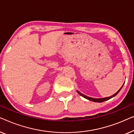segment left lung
<instances>
[{
	"label": "left lung",
	"instance_id": "1",
	"mask_svg": "<svg viewBox=\"0 0 134 134\" xmlns=\"http://www.w3.org/2000/svg\"><path fill=\"white\" fill-rule=\"evenodd\" d=\"M123 85H124V84H123ZM123 85L122 86V87H121V88H120V89L119 90H118V91L117 92H116V93H115L114 95H113L111 96V97H109L104 98H90V97H87V96H86V95H83V94H82L81 93H80V92H78V91H77V92H78V93L79 94H80V95L81 96H82V97H83L84 98H86V99H88V100H90V101H94V102H97V103H102V102H104V101H105L109 100V99L112 98L114 97L115 96H116V95H117V94L118 93V92H119L120 91V90H121V88L123 87Z\"/></svg>",
	"mask_w": 134,
	"mask_h": 134
}]
</instances>
